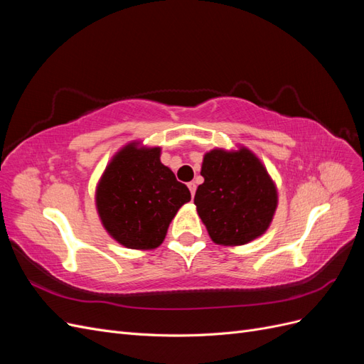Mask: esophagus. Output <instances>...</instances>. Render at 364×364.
I'll use <instances>...</instances> for the list:
<instances>
[{"label":"esophagus","mask_w":364,"mask_h":364,"mask_svg":"<svg viewBox=\"0 0 364 364\" xmlns=\"http://www.w3.org/2000/svg\"><path fill=\"white\" fill-rule=\"evenodd\" d=\"M188 188H190V191H191V196L194 197V194H196V183H194V182H190V183H188Z\"/></svg>","instance_id":"34e87169"}]
</instances>
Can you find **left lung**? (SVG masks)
Masks as SVG:
<instances>
[{
	"mask_svg": "<svg viewBox=\"0 0 364 364\" xmlns=\"http://www.w3.org/2000/svg\"><path fill=\"white\" fill-rule=\"evenodd\" d=\"M194 205L209 237L220 246H243L269 229L278 190L261 159L245 146L205 153Z\"/></svg>",
	"mask_w": 364,
	"mask_h": 364,
	"instance_id": "1",
	"label": "left lung"
}]
</instances>
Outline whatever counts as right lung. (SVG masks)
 <instances>
[{
  "instance_id": "obj_1",
  "label": "right lung",
  "mask_w": 364,
  "mask_h": 364,
  "mask_svg": "<svg viewBox=\"0 0 364 364\" xmlns=\"http://www.w3.org/2000/svg\"><path fill=\"white\" fill-rule=\"evenodd\" d=\"M190 200L186 185L161 162V147L136 141L115 153L95 188V208L106 232L136 250L161 246L176 213Z\"/></svg>"
}]
</instances>
